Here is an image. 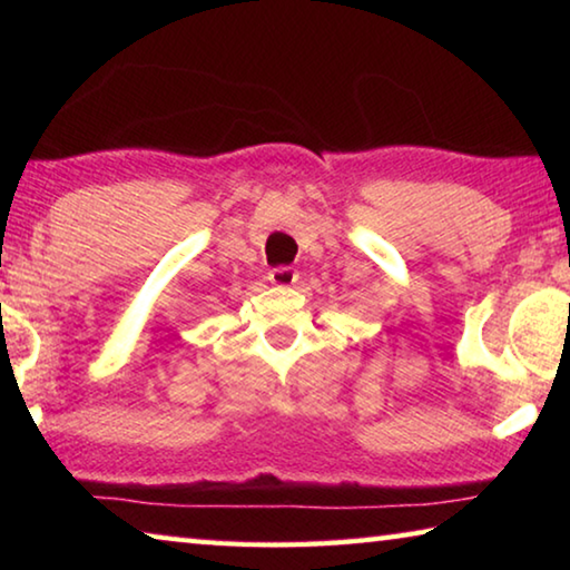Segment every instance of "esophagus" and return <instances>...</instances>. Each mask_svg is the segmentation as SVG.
<instances>
[{"mask_svg":"<svg viewBox=\"0 0 570 570\" xmlns=\"http://www.w3.org/2000/svg\"><path fill=\"white\" fill-rule=\"evenodd\" d=\"M296 278H298V272L292 266H276L268 272V282L274 286H292L296 284Z\"/></svg>","mask_w":570,"mask_h":570,"instance_id":"esophagus-1","label":"esophagus"}]
</instances>
